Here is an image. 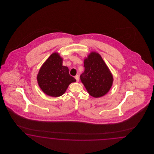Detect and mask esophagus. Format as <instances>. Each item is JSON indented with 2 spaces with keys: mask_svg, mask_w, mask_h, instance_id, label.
I'll return each mask as SVG.
<instances>
[{
  "mask_svg": "<svg viewBox=\"0 0 154 154\" xmlns=\"http://www.w3.org/2000/svg\"><path fill=\"white\" fill-rule=\"evenodd\" d=\"M75 79H76L77 82H79V76L78 75H76L75 76Z\"/></svg>",
  "mask_w": 154,
  "mask_h": 154,
  "instance_id": "34e87169",
  "label": "esophagus"
}]
</instances>
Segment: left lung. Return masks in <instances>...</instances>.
I'll use <instances>...</instances> for the list:
<instances>
[{
    "mask_svg": "<svg viewBox=\"0 0 154 154\" xmlns=\"http://www.w3.org/2000/svg\"><path fill=\"white\" fill-rule=\"evenodd\" d=\"M84 66L85 71L80 79L89 94L99 98L107 93L112 86L113 77L100 55L91 52L84 60Z\"/></svg>",
    "mask_w": 154,
    "mask_h": 154,
    "instance_id": "obj_1",
    "label": "left lung"
}]
</instances>
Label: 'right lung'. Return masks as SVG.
I'll return each mask as SVG.
<instances>
[{
	"instance_id": "add662e5",
	"label": "right lung",
	"mask_w": 154,
	"mask_h": 154,
	"mask_svg": "<svg viewBox=\"0 0 154 154\" xmlns=\"http://www.w3.org/2000/svg\"><path fill=\"white\" fill-rule=\"evenodd\" d=\"M37 81L42 91L54 97L62 95L69 85L76 81L69 75L68 68L63 65V59L57 53L52 54L43 64Z\"/></svg>"
}]
</instances>
